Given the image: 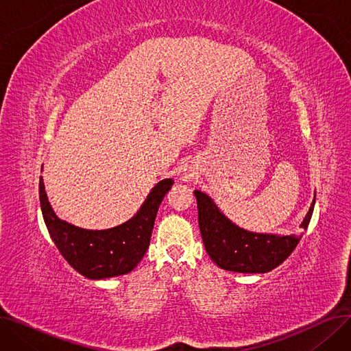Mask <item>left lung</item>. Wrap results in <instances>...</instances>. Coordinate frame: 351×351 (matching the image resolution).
<instances>
[{
	"label": "left lung",
	"instance_id": "1",
	"mask_svg": "<svg viewBox=\"0 0 351 351\" xmlns=\"http://www.w3.org/2000/svg\"><path fill=\"white\" fill-rule=\"evenodd\" d=\"M199 229L210 259L225 270L239 273H266L282 265L299 245L303 233L269 234L253 233L236 226L220 212L206 193L195 191ZM315 200L300 228L307 229Z\"/></svg>",
	"mask_w": 351,
	"mask_h": 351
}]
</instances>
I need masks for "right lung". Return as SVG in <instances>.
Instances as JSON below:
<instances>
[{
	"label": "right lung",
	"instance_id": "right-lung-1",
	"mask_svg": "<svg viewBox=\"0 0 351 351\" xmlns=\"http://www.w3.org/2000/svg\"><path fill=\"white\" fill-rule=\"evenodd\" d=\"M172 185V179L156 183L132 219L105 230H88L61 220L49 205L43 176L40 204L49 236L64 259L88 279H106L132 271L142 261L159 205Z\"/></svg>",
	"mask_w": 351,
	"mask_h": 351
}]
</instances>
